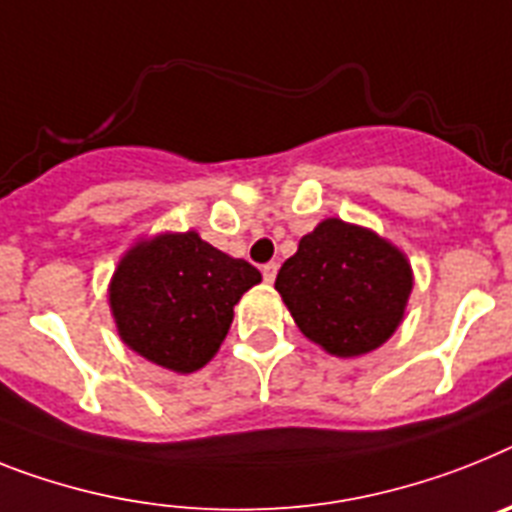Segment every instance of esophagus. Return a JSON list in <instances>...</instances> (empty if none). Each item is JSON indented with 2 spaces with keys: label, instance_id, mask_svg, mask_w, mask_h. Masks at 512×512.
<instances>
[{
  "label": "esophagus",
  "instance_id": "34e87169",
  "mask_svg": "<svg viewBox=\"0 0 512 512\" xmlns=\"http://www.w3.org/2000/svg\"><path fill=\"white\" fill-rule=\"evenodd\" d=\"M276 273H278V265H276V263H265V265H263V278H265V283H273V281H276Z\"/></svg>",
  "mask_w": 512,
  "mask_h": 512
}]
</instances>
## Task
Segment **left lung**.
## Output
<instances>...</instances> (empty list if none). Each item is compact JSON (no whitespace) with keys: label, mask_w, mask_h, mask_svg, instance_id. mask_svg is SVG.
Wrapping results in <instances>:
<instances>
[{"label":"left lung","mask_w":512,"mask_h":512,"mask_svg":"<svg viewBox=\"0 0 512 512\" xmlns=\"http://www.w3.org/2000/svg\"><path fill=\"white\" fill-rule=\"evenodd\" d=\"M276 289L304 336L333 356L375 351L401 325L411 263L375 231L325 218L281 265Z\"/></svg>","instance_id":"8db88e82"}]
</instances>
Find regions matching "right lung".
<instances>
[{
  "mask_svg": "<svg viewBox=\"0 0 512 512\" xmlns=\"http://www.w3.org/2000/svg\"><path fill=\"white\" fill-rule=\"evenodd\" d=\"M263 281L197 231L140 239L124 252L109 283L119 338L148 362L190 375L216 356L234 304Z\"/></svg>",
  "mask_w": 512,
  "mask_h": 512,
  "instance_id": "1",
  "label": "right lung"
}]
</instances>
